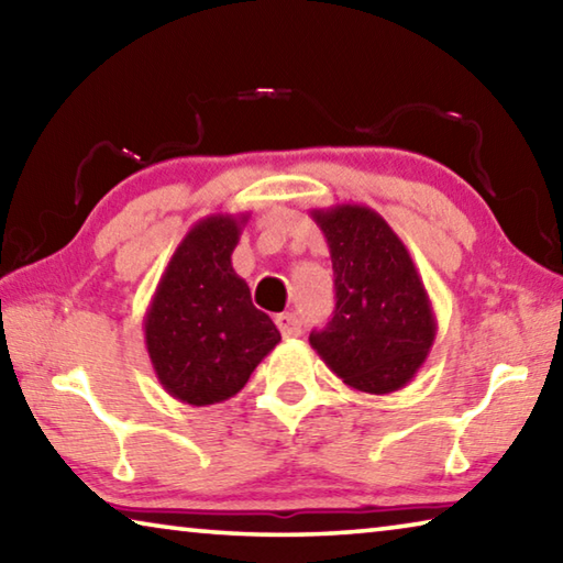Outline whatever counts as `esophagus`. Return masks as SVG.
<instances>
[{"instance_id":"1","label":"esophagus","mask_w":563,"mask_h":563,"mask_svg":"<svg viewBox=\"0 0 563 563\" xmlns=\"http://www.w3.org/2000/svg\"><path fill=\"white\" fill-rule=\"evenodd\" d=\"M275 325H278L283 338H298L300 335V320L292 312H283V316L275 318Z\"/></svg>"}]
</instances>
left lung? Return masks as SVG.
<instances>
[{
    "label": "left lung",
    "instance_id": "1",
    "mask_svg": "<svg viewBox=\"0 0 563 563\" xmlns=\"http://www.w3.org/2000/svg\"><path fill=\"white\" fill-rule=\"evenodd\" d=\"M335 273V312L310 332L320 360L352 389L397 393L424 365L437 320L412 258L383 216L367 206L312 208Z\"/></svg>",
    "mask_w": 563,
    "mask_h": 563
}]
</instances>
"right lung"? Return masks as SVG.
I'll list each match as a JSON object with an SVG mask.
<instances>
[{
    "mask_svg": "<svg viewBox=\"0 0 563 563\" xmlns=\"http://www.w3.org/2000/svg\"><path fill=\"white\" fill-rule=\"evenodd\" d=\"M247 218L213 213L190 228L146 310L151 365L166 393L186 405L206 407L238 395L280 342L231 263Z\"/></svg>",
    "mask_w": 563,
    "mask_h": 563,
    "instance_id": "add662e5",
    "label": "right lung"
}]
</instances>
